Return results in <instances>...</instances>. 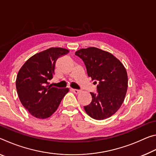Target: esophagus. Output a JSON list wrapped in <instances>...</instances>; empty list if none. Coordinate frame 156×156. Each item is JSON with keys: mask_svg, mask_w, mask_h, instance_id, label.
Returning <instances> with one entry per match:
<instances>
[{"mask_svg": "<svg viewBox=\"0 0 156 156\" xmlns=\"http://www.w3.org/2000/svg\"><path fill=\"white\" fill-rule=\"evenodd\" d=\"M72 91L73 92V93L76 94H78L80 92V90H78V89H72Z\"/></svg>", "mask_w": 156, "mask_h": 156, "instance_id": "esophagus-1", "label": "esophagus"}]
</instances>
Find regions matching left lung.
<instances>
[{
	"label": "left lung",
	"instance_id": "left-lung-1",
	"mask_svg": "<svg viewBox=\"0 0 156 156\" xmlns=\"http://www.w3.org/2000/svg\"><path fill=\"white\" fill-rule=\"evenodd\" d=\"M75 54L83 60L89 77L95 80L94 83H98V94L90 93L91 102L84 109L94 119H107L120 109L125 100L128 87L126 69L111 53L96 47L80 49Z\"/></svg>",
	"mask_w": 156,
	"mask_h": 156
}]
</instances>
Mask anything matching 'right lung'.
I'll return each mask as SVG.
<instances>
[{
  "mask_svg": "<svg viewBox=\"0 0 156 156\" xmlns=\"http://www.w3.org/2000/svg\"><path fill=\"white\" fill-rule=\"evenodd\" d=\"M69 52L61 47H51L30 58L18 73L16 87L20 101L31 115L45 119L57 110L68 88L53 87V78L59 57Z\"/></svg>",
  "mask_w": 156,
  "mask_h": 156,
  "instance_id": "1",
  "label": "right lung"
}]
</instances>
